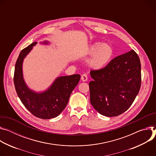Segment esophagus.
Masks as SVG:
<instances>
[{
    "instance_id": "1",
    "label": "esophagus",
    "mask_w": 156,
    "mask_h": 156,
    "mask_svg": "<svg viewBox=\"0 0 156 156\" xmlns=\"http://www.w3.org/2000/svg\"><path fill=\"white\" fill-rule=\"evenodd\" d=\"M81 79L82 81L85 82V81H87L88 80V77H87V76L85 74H83L81 76Z\"/></svg>"
}]
</instances>
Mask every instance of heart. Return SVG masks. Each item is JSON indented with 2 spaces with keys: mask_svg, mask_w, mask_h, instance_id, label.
Returning a JSON list of instances; mask_svg holds the SVG:
<instances>
[{
  "mask_svg": "<svg viewBox=\"0 0 156 156\" xmlns=\"http://www.w3.org/2000/svg\"><path fill=\"white\" fill-rule=\"evenodd\" d=\"M87 54L92 55L89 61V67L95 70H100L110 64L114 56V50L108 44L97 42L89 48Z\"/></svg>",
  "mask_w": 156,
  "mask_h": 156,
  "instance_id": "obj_1",
  "label": "heart"
}]
</instances>
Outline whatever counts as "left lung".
Wrapping results in <instances>:
<instances>
[{
    "label": "left lung",
    "instance_id": "8db88e82",
    "mask_svg": "<svg viewBox=\"0 0 156 156\" xmlns=\"http://www.w3.org/2000/svg\"><path fill=\"white\" fill-rule=\"evenodd\" d=\"M90 100L101 115L116 116L126 112L139 93L141 62L134 50L113 59L100 70H92Z\"/></svg>",
    "mask_w": 156,
    "mask_h": 156
}]
</instances>
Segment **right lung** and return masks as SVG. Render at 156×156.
I'll list each match as a JSON object with an SVG mask.
<instances>
[{"instance_id": "1", "label": "right lung", "mask_w": 156, "mask_h": 156, "mask_svg": "<svg viewBox=\"0 0 156 156\" xmlns=\"http://www.w3.org/2000/svg\"><path fill=\"white\" fill-rule=\"evenodd\" d=\"M42 43L47 44L49 42L45 41ZM37 44V42H34L20 52L15 64L13 81L16 94L26 108L34 116L47 119L58 116L64 110L80 76L74 74L58 77L43 92L37 93L30 89L23 77L22 64L24 58Z\"/></svg>"}]
</instances>
